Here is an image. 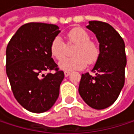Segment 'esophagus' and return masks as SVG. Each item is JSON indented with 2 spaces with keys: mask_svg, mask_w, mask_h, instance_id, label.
I'll return each instance as SVG.
<instances>
[{
  "mask_svg": "<svg viewBox=\"0 0 134 134\" xmlns=\"http://www.w3.org/2000/svg\"><path fill=\"white\" fill-rule=\"evenodd\" d=\"M70 71H68V70H65L64 71V75H65V77H68L70 74Z\"/></svg>",
  "mask_w": 134,
  "mask_h": 134,
  "instance_id": "esophagus-1",
  "label": "esophagus"
}]
</instances>
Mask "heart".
Wrapping results in <instances>:
<instances>
[{"mask_svg": "<svg viewBox=\"0 0 134 134\" xmlns=\"http://www.w3.org/2000/svg\"><path fill=\"white\" fill-rule=\"evenodd\" d=\"M68 44H76L72 57L64 58L60 61L59 67L64 70L82 69L87 65L96 62L99 57V48L91 41L88 33L81 28H74L66 34ZM49 50L52 56L60 60L65 56L66 45L60 36H56L51 42Z\"/></svg>", "mask_w": 134, "mask_h": 134, "instance_id": "1", "label": "heart"}]
</instances>
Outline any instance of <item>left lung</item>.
Instances as JSON below:
<instances>
[{
	"instance_id": "8db88e82",
	"label": "left lung",
	"mask_w": 134,
	"mask_h": 134,
	"mask_svg": "<svg viewBox=\"0 0 134 134\" xmlns=\"http://www.w3.org/2000/svg\"><path fill=\"white\" fill-rule=\"evenodd\" d=\"M87 28L99 42L100 53L92 70L95 76L83 74L78 92L90 107L103 109L115 102L125 83V44L120 35L106 22L90 21Z\"/></svg>"
}]
</instances>
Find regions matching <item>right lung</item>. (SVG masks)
Wrapping results in <instances>:
<instances>
[{"instance_id":"add662e5","label":"right lung","mask_w":134,"mask_h":134,"mask_svg":"<svg viewBox=\"0 0 134 134\" xmlns=\"http://www.w3.org/2000/svg\"><path fill=\"white\" fill-rule=\"evenodd\" d=\"M59 32L56 25L29 22L18 29L7 46L6 73L12 92L29 112L48 111L59 96L64 74L49 50Z\"/></svg>"}]
</instances>
